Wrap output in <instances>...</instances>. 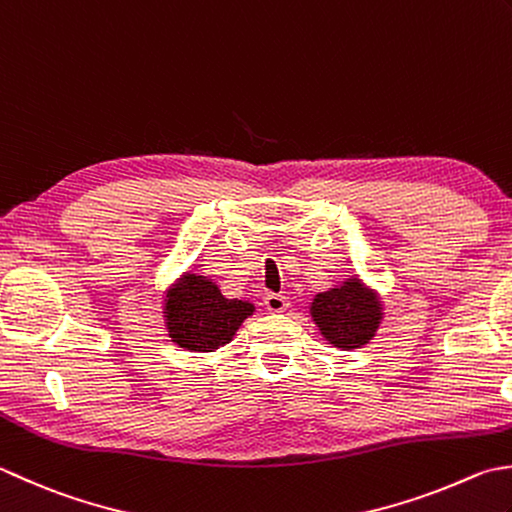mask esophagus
Segmentation results:
<instances>
[{
  "label": "esophagus",
  "mask_w": 512,
  "mask_h": 512,
  "mask_svg": "<svg viewBox=\"0 0 512 512\" xmlns=\"http://www.w3.org/2000/svg\"><path fill=\"white\" fill-rule=\"evenodd\" d=\"M264 304H266V308L270 310V313H284V310L290 306L288 297L277 295V293H268L264 297Z\"/></svg>",
  "instance_id": "34e87169"
}]
</instances>
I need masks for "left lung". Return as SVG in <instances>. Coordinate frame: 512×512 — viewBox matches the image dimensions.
Returning a JSON list of instances; mask_svg holds the SVG:
<instances>
[{
    "label": "left lung",
    "mask_w": 512,
    "mask_h": 512,
    "mask_svg": "<svg viewBox=\"0 0 512 512\" xmlns=\"http://www.w3.org/2000/svg\"><path fill=\"white\" fill-rule=\"evenodd\" d=\"M310 317L328 344L353 350L375 337L384 319V304L373 288L353 275L339 286L317 293L310 302Z\"/></svg>",
    "instance_id": "obj_1"
}]
</instances>
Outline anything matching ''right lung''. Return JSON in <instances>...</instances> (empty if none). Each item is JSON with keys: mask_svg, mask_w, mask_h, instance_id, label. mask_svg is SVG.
Wrapping results in <instances>:
<instances>
[{"mask_svg": "<svg viewBox=\"0 0 512 512\" xmlns=\"http://www.w3.org/2000/svg\"><path fill=\"white\" fill-rule=\"evenodd\" d=\"M164 324L170 342L190 353H213L233 342L255 306L244 299H228L204 275L184 273L164 295Z\"/></svg>", "mask_w": 512, "mask_h": 512, "instance_id": "add662e5", "label": "right lung"}]
</instances>
